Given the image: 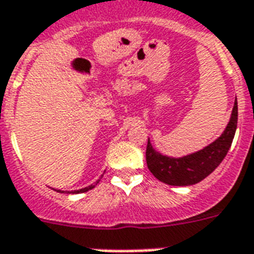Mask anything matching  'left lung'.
Segmentation results:
<instances>
[{
	"instance_id": "1",
	"label": "left lung",
	"mask_w": 254,
	"mask_h": 254,
	"mask_svg": "<svg viewBox=\"0 0 254 254\" xmlns=\"http://www.w3.org/2000/svg\"><path fill=\"white\" fill-rule=\"evenodd\" d=\"M236 127L237 101H235L226 129L215 141L198 152L182 157H170L156 151L148 139L145 152L148 169L159 181L166 185L190 186L198 184L212 173L226 157L236 132Z\"/></svg>"
}]
</instances>
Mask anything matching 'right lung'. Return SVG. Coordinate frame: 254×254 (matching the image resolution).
<instances>
[{"label":"right lung","mask_w":254,"mask_h":254,"mask_svg":"<svg viewBox=\"0 0 254 254\" xmlns=\"http://www.w3.org/2000/svg\"><path fill=\"white\" fill-rule=\"evenodd\" d=\"M98 182H99V180H98V181H95L93 185H90V186H86V188L80 189V190H74V191H70V192H72V194H80V192H86V191H89V190H92L93 188H95V185L98 184ZM59 192H63V191H62V190H59ZM68 192H69V191H68Z\"/></svg>","instance_id":"right-lung-1"}]
</instances>
